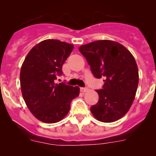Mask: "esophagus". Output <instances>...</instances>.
Returning a JSON list of instances; mask_svg holds the SVG:
<instances>
[{"instance_id": "esophagus-1", "label": "esophagus", "mask_w": 156, "mask_h": 156, "mask_svg": "<svg viewBox=\"0 0 156 156\" xmlns=\"http://www.w3.org/2000/svg\"><path fill=\"white\" fill-rule=\"evenodd\" d=\"M87 90H88L87 87H81L80 88V90H81V92H86Z\"/></svg>"}]
</instances>
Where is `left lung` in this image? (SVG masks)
Instances as JSON below:
<instances>
[{
    "mask_svg": "<svg viewBox=\"0 0 156 156\" xmlns=\"http://www.w3.org/2000/svg\"><path fill=\"white\" fill-rule=\"evenodd\" d=\"M79 51L86 58L97 78H104L103 89L97 90L99 100L90 107L93 115L102 122H115L130 109L139 82L134 57L118 42L100 40L82 45Z\"/></svg>",
    "mask_w": 156,
    "mask_h": 156,
    "instance_id": "8db88e82",
    "label": "left lung"
}]
</instances>
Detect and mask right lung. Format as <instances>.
I'll return each mask as SVG.
<instances>
[{"mask_svg":"<svg viewBox=\"0 0 156 156\" xmlns=\"http://www.w3.org/2000/svg\"><path fill=\"white\" fill-rule=\"evenodd\" d=\"M74 46L48 39L34 47L26 56L20 71L21 90L27 107L34 117L48 124L62 120L69 112L78 87L54 82L62 75V67Z\"/></svg>","mask_w":156,"mask_h":156,"instance_id":"1","label":"right lung"}]
</instances>
